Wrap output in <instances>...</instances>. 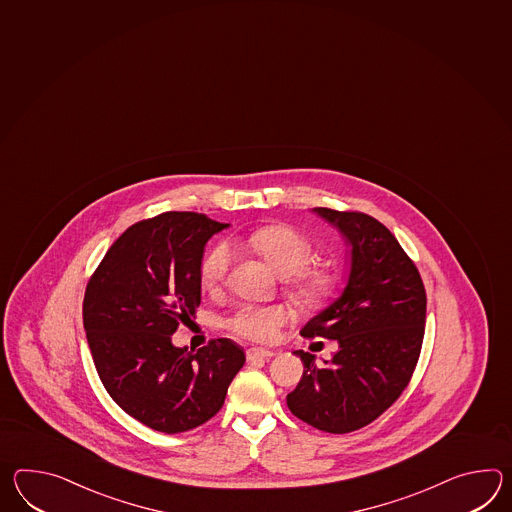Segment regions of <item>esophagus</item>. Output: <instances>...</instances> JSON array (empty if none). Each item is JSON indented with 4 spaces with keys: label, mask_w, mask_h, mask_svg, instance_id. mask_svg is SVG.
I'll return each instance as SVG.
<instances>
[{
    "label": "esophagus",
    "mask_w": 512,
    "mask_h": 512,
    "mask_svg": "<svg viewBox=\"0 0 512 512\" xmlns=\"http://www.w3.org/2000/svg\"><path fill=\"white\" fill-rule=\"evenodd\" d=\"M275 356L273 351H266V349H259V347H251L246 351V358H248V362H255V360H268V358H272Z\"/></svg>",
    "instance_id": "esophagus-1"
}]
</instances>
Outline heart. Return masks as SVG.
<instances>
[{
	"instance_id": "obj_1",
	"label": "heart",
	"mask_w": 512,
	"mask_h": 512,
	"mask_svg": "<svg viewBox=\"0 0 512 512\" xmlns=\"http://www.w3.org/2000/svg\"><path fill=\"white\" fill-rule=\"evenodd\" d=\"M250 248L257 251L264 261L279 275H284L286 288L303 307L319 308L329 301L336 290V275L329 268L310 266L312 244L297 229L290 226H264L248 237ZM231 264L228 244H216L207 251L200 264V281L207 290L224 283ZM288 321L283 307H257L244 305L235 310L226 327L242 338L253 341H270Z\"/></svg>"
}]
</instances>
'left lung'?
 I'll list each match as a JSON object with an SVG mask.
<instances>
[{
    "label": "left lung",
    "instance_id": "left-lung-1",
    "mask_svg": "<svg viewBox=\"0 0 512 512\" xmlns=\"http://www.w3.org/2000/svg\"><path fill=\"white\" fill-rule=\"evenodd\" d=\"M351 246L347 286L301 330L305 338L338 341L325 365L296 351L305 371L286 404L321 432L349 433L378 419L411 380L419 362L426 290L395 235L373 216L316 207Z\"/></svg>",
    "mask_w": 512,
    "mask_h": 512
}]
</instances>
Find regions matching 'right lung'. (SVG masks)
Listing matches in <instances>:
<instances>
[{
    "label": "right lung",
    "instance_id": "obj_1",
    "mask_svg": "<svg viewBox=\"0 0 512 512\" xmlns=\"http://www.w3.org/2000/svg\"><path fill=\"white\" fill-rule=\"evenodd\" d=\"M228 226L187 211L141 220L86 286L82 319L99 378L119 408L156 432H187L215 417L246 362L228 338L194 354L171 341L200 305L205 244Z\"/></svg>",
    "mask_w": 512,
    "mask_h": 512
}]
</instances>
